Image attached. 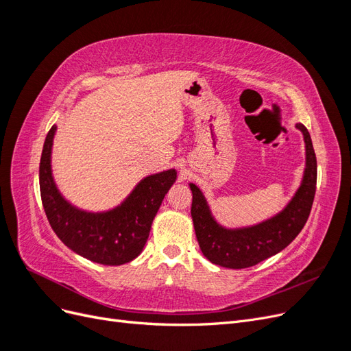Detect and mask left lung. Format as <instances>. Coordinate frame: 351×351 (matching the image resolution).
Returning <instances> with one entry per match:
<instances>
[{
	"label": "left lung",
	"mask_w": 351,
	"mask_h": 351,
	"mask_svg": "<svg viewBox=\"0 0 351 351\" xmlns=\"http://www.w3.org/2000/svg\"><path fill=\"white\" fill-rule=\"evenodd\" d=\"M295 129L303 133L306 149L302 183L289 204L271 218L247 227L228 228L221 226L212 215L202 190L189 183L193 195L192 218L196 239L209 262L230 269L253 267L285 249L304 227L316 192L317 168L309 132L302 123H297Z\"/></svg>",
	"instance_id": "8db88e82"
}]
</instances>
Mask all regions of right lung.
I'll list each match as a JSON object with an SVG mask.
<instances>
[{"label":"right lung","mask_w":351,"mask_h":351,"mask_svg":"<svg viewBox=\"0 0 351 351\" xmlns=\"http://www.w3.org/2000/svg\"><path fill=\"white\" fill-rule=\"evenodd\" d=\"M57 125L47 134L39 165V187L47 218L69 249L108 267L132 262L142 253L156 212L177 180V171L143 177L127 197L108 210L80 209L61 195L52 176L51 155Z\"/></svg>","instance_id":"right-lung-1"}]
</instances>
